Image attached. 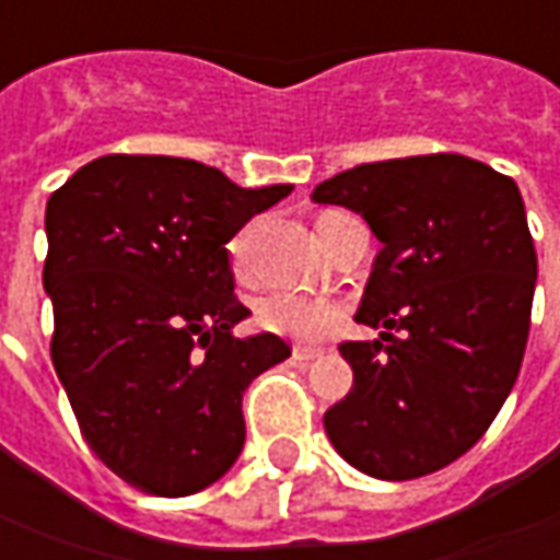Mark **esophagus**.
Here are the masks:
<instances>
[{"label": "esophagus", "instance_id": "obj_1", "mask_svg": "<svg viewBox=\"0 0 560 560\" xmlns=\"http://www.w3.org/2000/svg\"><path fill=\"white\" fill-rule=\"evenodd\" d=\"M322 353H325L322 347H294V362H300V365H310V362H316Z\"/></svg>", "mask_w": 560, "mask_h": 560}]
</instances>
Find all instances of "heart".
Returning a JSON list of instances; mask_svg holds the SVG:
<instances>
[{
	"label": "heart",
	"instance_id": "1",
	"mask_svg": "<svg viewBox=\"0 0 560 560\" xmlns=\"http://www.w3.org/2000/svg\"><path fill=\"white\" fill-rule=\"evenodd\" d=\"M232 262H235L238 276H247V235L232 244ZM340 316H343V306L338 300L294 294V291H279V294H269L257 303L260 328L294 340L322 338L325 331H331L338 325Z\"/></svg>",
	"mask_w": 560,
	"mask_h": 560
}]
</instances>
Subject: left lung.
<instances>
[{
	"label": "left lung",
	"instance_id": "obj_1",
	"mask_svg": "<svg viewBox=\"0 0 560 560\" xmlns=\"http://www.w3.org/2000/svg\"><path fill=\"white\" fill-rule=\"evenodd\" d=\"M316 203L357 210L381 242L343 340L353 387L325 431L353 468L381 480L434 474L487 434L530 335L536 247L511 176L465 154L359 164L325 179Z\"/></svg>",
	"mask_w": 560,
	"mask_h": 560
}]
</instances>
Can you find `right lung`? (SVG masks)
Listing matches in <instances>:
<instances>
[{
	"label": "right lung",
	"mask_w": 560,
	"mask_h": 560,
	"mask_svg": "<svg viewBox=\"0 0 560 560\" xmlns=\"http://www.w3.org/2000/svg\"><path fill=\"white\" fill-rule=\"evenodd\" d=\"M284 195L185 158L105 154L46 203L51 362L92 453L129 487L191 495L242 453L244 390L291 347L232 335L250 310L225 244Z\"/></svg>",
	"instance_id": "add662e5"
}]
</instances>
